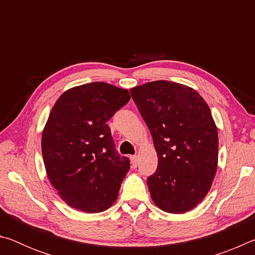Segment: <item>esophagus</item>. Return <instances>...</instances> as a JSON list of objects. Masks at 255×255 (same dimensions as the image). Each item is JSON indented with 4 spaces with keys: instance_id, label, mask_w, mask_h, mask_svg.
<instances>
[{
    "instance_id": "esophagus-1",
    "label": "esophagus",
    "mask_w": 255,
    "mask_h": 255,
    "mask_svg": "<svg viewBox=\"0 0 255 255\" xmlns=\"http://www.w3.org/2000/svg\"><path fill=\"white\" fill-rule=\"evenodd\" d=\"M130 161H131L132 166L136 167L137 164H138V157L136 156V155H131V156H130Z\"/></svg>"
}]
</instances>
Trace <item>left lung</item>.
<instances>
[{
  "label": "left lung",
  "mask_w": 255,
  "mask_h": 255,
  "mask_svg": "<svg viewBox=\"0 0 255 255\" xmlns=\"http://www.w3.org/2000/svg\"><path fill=\"white\" fill-rule=\"evenodd\" d=\"M130 93L157 152V169L147 178L154 204L171 214L195 208L217 170L218 135L208 105L193 89L164 80Z\"/></svg>",
  "instance_id": "left-lung-1"
}]
</instances>
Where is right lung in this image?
Masks as SVG:
<instances>
[{
	"label": "right lung",
	"instance_id": "1",
	"mask_svg": "<svg viewBox=\"0 0 255 255\" xmlns=\"http://www.w3.org/2000/svg\"><path fill=\"white\" fill-rule=\"evenodd\" d=\"M127 90L103 82L67 90L42 132L47 175L68 206L101 213L114 204L130 167L120 156L107 122L129 101Z\"/></svg>",
	"mask_w": 255,
	"mask_h": 255
}]
</instances>
